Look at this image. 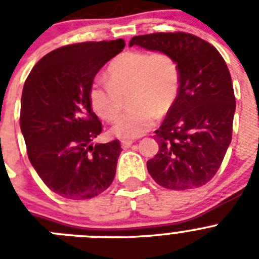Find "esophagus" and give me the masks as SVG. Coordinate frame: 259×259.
Returning <instances> with one entry per match:
<instances>
[{"mask_svg": "<svg viewBox=\"0 0 259 259\" xmlns=\"http://www.w3.org/2000/svg\"><path fill=\"white\" fill-rule=\"evenodd\" d=\"M134 144V140H123L122 141V146L124 148V149H127V148H130V146Z\"/></svg>", "mask_w": 259, "mask_h": 259, "instance_id": "esophagus-1", "label": "esophagus"}]
</instances>
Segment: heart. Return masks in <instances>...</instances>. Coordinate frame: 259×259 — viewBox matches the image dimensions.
<instances>
[{
  "instance_id": "heart-1",
  "label": "heart",
  "mask_w": 259,
  "mask_h": 259,
  "mask_svg": "<svg viewBox=\"0 0 259 259\" xmlns=\"http://www.w3.org/2000/svg\"><path fill=\"white\" fill-rule=\"evenodd\" d=\"M106 72L107 81L97 79L89 88V104L100 118L114 122L128 97L131 109L111 130L120 139L149 131L157 116L168 113L179 93V63L166 52H125L110 62Z\"/></svg>"
}]
</instances>
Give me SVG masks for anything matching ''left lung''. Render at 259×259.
<instances>
[{
	"label": "left lung",
	"instance_id": "1",
	"mask_svg": "<svg viewBox=\"0 0 259 259\" xmlns=\"http://www.w3.org/2000/svg\"><path fill=\"white\" fill-rule=\"evenodd\" d=\"M166 52L180 68L179 93L154 139L159 149L146 162L166 189L202 187L218 172L232 140L236 109L230 71L210 42L187 32L135 36L130 47Z\"/></svg>",
	"mask_w": 259,
	"mask_h": 259
}]
</instances>
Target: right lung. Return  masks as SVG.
Masks as SVG:
<instances>
[{
  "label": "right lung",
  "mask_w": 259,
  "mask_h": 259,
  "mask_svg": "<svg viewBox=\"0 0 259 259\" xmlns=\"http://www.w3.org/2000/svg\"><path fill=\"white\" fill-rule=\"evenodd\" d=\"M124 45L118 38L58 48L36 63L23 87L20 130L29 162L62 197L88 200L113 183L122 148L119 140L91 144L104 125L88 92L100 68Z\"/></svg>",
  "instance_id": "1"
}]
</instances>
